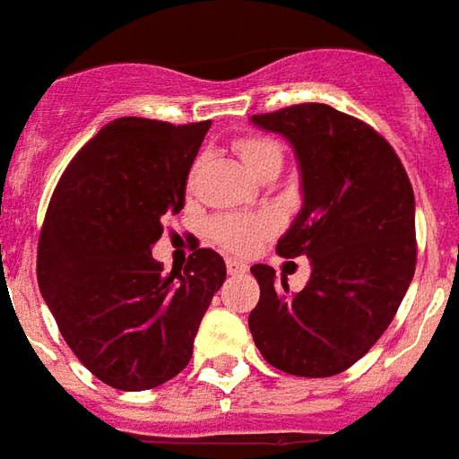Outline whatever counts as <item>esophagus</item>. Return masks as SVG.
Wrapping results in <instances>:
<instances>
[{"label":"esophagus","instance_id":"esophagus-1","mask_svg":"<svg viewBox=\"0 0 459 459\" xmlns=\"http://www.w3.org/2000/svg\"><path fill=\"white\" fill-rule=\"evenodd\" d=\"M226 269H229L230 276H240L247 272V264H243V262L238 260H226Z\"/></svg>","mask_w":459,"mask_h":459}]
</instances>
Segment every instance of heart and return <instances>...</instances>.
<instances>
[{
	"instance_id": "b5f03b06",
	"label": "heart",
	"mask_w": 459,
	"mask_h": 459,
	"mask_svg": "<svg viewBox=\"0 0 459 459\" xmlns=\"http://www.w3.org/2000/svg\"><path fill=\"white\" fill-rule=\"evenodd\" d=\"M236 152L253 175L267 163H281V146L267 136H243L236 142ZM274 229V216L269 214L221 216L212 223V238L226 253L250 255Z\"/></svg>"
}]
</instances>
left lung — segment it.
<instances>
[{
	"label": "left lung",
	"instance_id": "left-lung-1",
	"mask_svg": "<svg viewBox=\"0 0 459 459\" xmlns=\"http://www.w3.org/2000/svg\"><path fill=\"white\" fill-rule=\"evenodd\" d=\"M253 122L296 152L303 206L276 253L306 255L313 272L303 291L289 293L274 269L253 264L260 303L247 325L274 368L337 376L383 337L411 284L414 190L393 146L330 105H291Z\"/></svg>",
	"mask_w": 459,
	"mask_h": 459
}]
</instances>
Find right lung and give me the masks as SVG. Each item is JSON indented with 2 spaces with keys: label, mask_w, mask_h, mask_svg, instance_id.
Masks as SVG:
<instances>
[{
  "label": "right lung",
  "mask_w": 459,
  "mask_h": 459,
  "mask_svg": "<svg viewBox=\"0 0 459 459\" xmlns=\"http://www.w3.org/2000/svg\"><path fill=\"white\" fill-rule=\"evenodd\" d=\"M212 122L120 117L59 178L38 243V286L62 337L115 390L139 393L190 363L206 307L226 279L223 257L197 247L163 272L152 245L185 206L192 160Z\"/></svg>",
  "instance_id": "1"
}]
</instances>
